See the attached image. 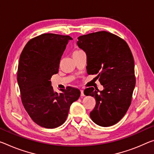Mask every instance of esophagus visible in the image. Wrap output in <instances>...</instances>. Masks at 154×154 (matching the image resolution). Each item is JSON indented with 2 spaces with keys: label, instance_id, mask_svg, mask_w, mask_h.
Listing matches in <instances>:
<instances>
[{
  "label": "esophagus",
  "instance_id": "1",
  "mask_svg": "<svg viewBox=\"0 0 154 154\" xmlns=\"http://www.w3.org/2000/svg\"><path fill=\"white\" fill-rule=\"evenodd\" d=\"M80 91H81V97H84L85 95H84V90H80Z\"/></svg>",
  "mask_w": 154,
  "mask_h": 154
}]
</instances>
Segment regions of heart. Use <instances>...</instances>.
<instances>
[{
	"label": "heart",
	"instance_id": "heart-1",
	"mask_svg": "<svg viewBox=\"0 0 154 154\" xmlns=\"http://www.w3.org/2000/svg\"><path fill=\"white\" fill-rule=\"evenodd\" d=\"M82 50H79V49H77V50H75L74 51H73V53H72V55H76V54H77V53H80V52H82Z\"/></svg>",
	"mask_w": 154,
	"mask_h": 154
}]
</instances>
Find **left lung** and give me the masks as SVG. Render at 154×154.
<instances>
[{"instance_id":"1","label":"left lung","mask_w":154,"mask_h":154,"mask_svg":"<svg viewBox=\"0 0 154 154\" xmlns=\"http://www.w3.org/2000/svg\"><path fill=\"white\" fill-rule=\"evenodd\" d=\"M77 45L86 53L88 74L97 75L103 86L101 91L95 87L84 90L96 101L90 118L100 126L113 125L129 109L136 85L130 48L123 39L105 31L79 36Z\"/></svg>"}]
</instances>
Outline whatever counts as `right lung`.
Wrapping results in <instances>:
<instances>
[{"mask_svg": "<svg viewBox=\"0 0 154 154\" xmlns=\"http://www.w3.org/2000/svg\"><path fill=\"white\" fill-rule=\"evenodd\" d=\"M69 35L43 33L31 39L19 59L17 80L21 101L29 116L42 128L53 129L66 120L70 106L80 97V90L70 86L54 91L50 81L59 70L61 57Z\"/></svg>", "mask_w": 154, "mask_h": 154, "instance_id": "1", "label": "right lung"}]
</instances>
